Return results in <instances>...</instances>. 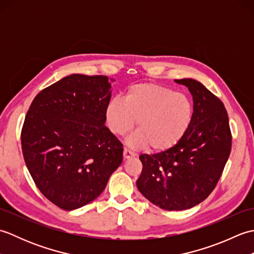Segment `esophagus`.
<instances>
[{"label": "esophagus", "instance_id": "esophagus-1", "mask_svg": "<svg viewBox=\"0 0 254 254\" xmlns=\"http://www.w3.org/2000/svg\"><path fill=\"white\" fill-rule=\"evenodd\" d=\"M134 155H135V154H134L133 152H131L130 149H127V148H124L123 149V157H124V159H130V158L133 157Z\"/></svg>", "mask_w": 254, "mask_h": 254}]
</instances>
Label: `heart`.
<instances>
[{
    "label": "heart",
    "mask_w": 254,
    "mask_h": 254,
    "mask_svg": "<svg viewBox=\"0 0 254 254\" xmlns=\"http://www.w3.org/2000/svg\"><path fill=\"white\" fill-rule=\"evenodd\" d=\"M106 122L116 135H124L135 126L128 138L133 147L149 146L166 152L179 143L191 126L193 106L186 95L167 86L142 83L131 86L124 100L111 99L106 107Z\"/></svg>",
    "instance_id": "1"
}]
</instances>
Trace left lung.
<instances>
[{
    "mask_svg": "<svg viewBox=\"0 0 254 254\" xmlns=\"http://www.w3.org/2000/svg\"><path fill=\"white\" fill-rule=\"evenodd\" d=\"M193 98V118L176 146L139 156L142 174L138 191L166 210L191 208L216 187L231 149V133L225 106L203 84L192 78L175 79Z\"/></svg>",
    "mask_w": 254,
    "mask_h": 254,
    "instance_id": "left-lung-1",
    "label": "left lung"
}]
</instances>
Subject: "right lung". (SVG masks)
I'll return each mask as SVG.
<instances>
[{
	"mask_svg": "<svg viewBox=\"0 0 254 254\" xmlns=\"http://www.w3.org/2000/svg\"><path fill=\"white\" fill-rule=\"evenodd\" d=\"M110 82L102 75H68L41 90L26 115V166L40 192L62 209L98 197L123 160L122 144L105 127Z\"/></svg>",
	"mask_w": 254,
	"mask_h": 254,
	"instance_id": "1",
	"label": "right lung"
}]
</instances>
